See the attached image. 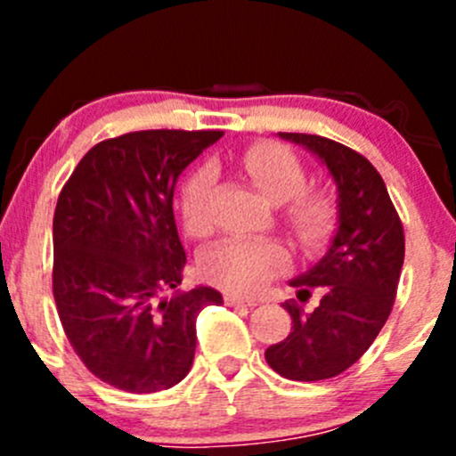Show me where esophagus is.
<instances>
[{"label":"esophagus","mask_w":456,"mask_h":456,"mask_svg":"<svg viewBox=\"0 0 456 456\" xmlns=\"http://www.w3.org/2000/svg\"><path fill=\"white\" fill-rule=\"evenodd\" d=\"M224 302H227L229 306H256L257 305L256 300H245V297L233 296V293H227V296H224Z\"/></svg>","instance_id":"obj_1"}]
</instances>
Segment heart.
I'll return each instance as SVG.
<instances>
[{
	"mask_svg": "<svg viewBox=\"0 0 456 456\" xmlns=\"http://www.w3.org/2000/svg\"><path fill=\"white\" fill-rule=\"evenodd\" d=\"M242 167L257 190L273 202L289 200L287 214L293 229L305 240L324 236L333 223V202L320 191H306V169L296 151L280 142H256L242 154ZM214 169L199 167L183 183L178 207L183 224L194 236L209 232V200ZM289 256L278 242L257 238H224L200 257V275L224 291L249 296L282 273Z\"/></svg>",
	"mask_w": 456,
	"mask_h": 456,
	"instance_id": "1",
	"label": "heart"
}]
</instances>
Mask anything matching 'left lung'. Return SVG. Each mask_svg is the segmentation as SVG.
I'll list each match as a JSON object with an SVG mask.
<instances>
[{
	"mask_svg": "<svg viewBox=\"0 0 456 456\" xmlns=\"http://www.w3.org/2000/svg\"><path fill=\"white\" fill-rule=\"evenodd\" d=\"M326 165L338 185V232L324 257L293 278L297 300L320 293L314 311L284 302L293 326L265 351L266 364L293 381H320L351 369L384 329L403 266V227L379 172L351 147L317 134L280 132Z\"/></svg>",
	"mask_w": 456,
	"mask_h": 456,
	"instance_id": "obj_1",
	"label": "left lung"
}]
</instances>
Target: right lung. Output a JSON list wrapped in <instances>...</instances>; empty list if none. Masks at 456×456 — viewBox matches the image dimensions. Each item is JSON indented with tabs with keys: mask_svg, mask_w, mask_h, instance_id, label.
Returning a JSON list of instances; mask_svg holds the SVG:
<instances>
[{
	"mask_svg": "<svg viewBox=\"0 0 456 456\" xmlns=\"http://www.w3.org/2000/svg\"><path fill=\"white\" fill-rule=\"evenodd\" d=\"M218 130H142L79 160L53 220V293L68 342L92 375L127 393L172 388L191 369L196 317L223 296L176 291L185 249L174 220L183 169Z\"/></svg>",
	"mask_w": 456,
	"mask_h": 456,
	"instance_id": "obj_1",
	"label": "right lung"
}]
</instances>
